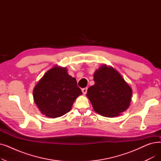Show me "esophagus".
Here are the masks:
<instances>
[{"label":"esophagus","instance_id":"34e87169","mask_svg":"<svg viewBox=\"0 0 161 161\" xmlns=\"http://www.w3.org/2000/svg\"><path fill=\"white\" fill-rule=\"evenodd\" d=\"M87 87L82 89V92L84 95H86L87 93Z\"/></svg>","mask_w":161,"mask_h":161}]
</instances>
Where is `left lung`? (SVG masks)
<instances>
[{
	"instance_id": "obj_1",
	"label": "left lung",
	"mask_w": 161,
	"mask_h": 161,
	"mask_svg": "<svg viewBox=\"0 0 161 161\" xmlns=\"http://www.w3.org/2000/svg\"><path fill=\"white\" fill-rule=\"evenodd\" d=\"M95 84L86 96L99 115L114 117L121 115L130 104L132 90L114 67L103 64L95 70Z\"/></svg>"
}]
</instances>
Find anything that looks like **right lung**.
<instances>
[{
    "mask_svg": "<svg viewBox=\"0 0 161 161\" xmlns=\"http://www.w3.org/2000/svg\"><path fill=\"white\" fill-rule=\"evenodd\" d=\"M81 95L75 78L69 74L66 68L57 65L48 70L33 89L34 102L42 114L50 118L69 112Z\"/></svg>",
    "mask_w": 161,
    "mask_h": 161,
    "instance_id": "right-lung-1",
    "label": "right lung"
}]
</instances>
